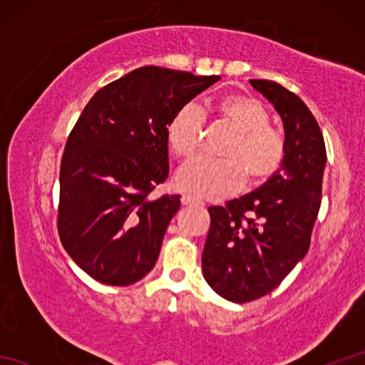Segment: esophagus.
<instances>
[{
    "label": "esophagus",
    "mask_w": 365,
    "mask_h": 365,
    "mask_svg": "<svg viewBox=\"0 0 365 365\" xmlns=\"http://www.w3.org/2000/svg\"><path fill=\"white\" fill-rule=\"evenodd\" d=\"M180 200H182L183 205H204L202 200H200L196 196H191V195H183Z\"/></svg>",
    "instance_id": "esophagus-1"
}]
</instances>
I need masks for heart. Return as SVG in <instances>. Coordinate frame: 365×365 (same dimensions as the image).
Returning <instances> with one entry per match:
<instances>
[{
    "mask_svg": "<svg viewBox=\"0 0 365 365\" xmlns=\"http://www.w3.org/2000/svg\"><path fill=\"white\" fill-rule=\"evenodd\" d=\"M213 120L232 131L220 149V160L197 158L177 174L182 190L208 199H220L242 188L271 180L287 158V141L271 127V114L259 98L238 94L221 96L212 105ZM204 136V115L192 103L183 105L170 118L166 139L177 158L190 160L197 153Z\"/></svg>",
    "mask_w": 365,
    "mask_h": 365,
    "instance_id": "heart-1",
    "label": "heart"
}]
</instances>
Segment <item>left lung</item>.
I'll use <instances>...</instances> for the list:
<instances>
[{"instance_id": "left-lung-1", "label": "left lung", "mask_w": 365, "mask_h": 365, "mask_svg": "<svg viewBox=\"0 0 365 365\" xmlns=\"http://www.w3.org/2000/svg\"><path fill=\"white\" fill-rule=\"evenodd\" d=\"M284 123L287 158L260 188L210 207L202 252L204 277L222 298L250 302L281 284L311 246L322 204L327 147L304 102L279 83L251 80Z\"/></svg>"}]
</instances>
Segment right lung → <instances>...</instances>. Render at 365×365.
Returning a JSON list of instances; mask_svg holds the SVG:
<instances>
[{
  "label": "right lung",
  "mask_w": 365,
  "mask_h": 365,
  "mask_svg": "<svg viewBox=\"0 0 365 365\" xmlns=\"http://www.w3.org/2000/svg\"><path fill=\"white\" fill-rule=\"evenodd\" d=\"M218 80L145 66L84 106L61 160L58 234L92 279L123 287L153 268L180 208L178 195L149 197L169 174L168 123Z\"/></svg>",
  "instance_id": "right-lung-1"
}]
</instances>
